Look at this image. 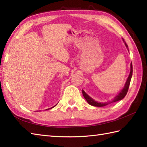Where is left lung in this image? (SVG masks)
Listing matches in <instances>:
<instances>
[{
    "label": "left lung",
    "mask_w": 147,
    "mask_h": 147,
    "mask_svg": "<svg viewBox=\"0 0 147 147\" xmlns=\"http://www.w3.org/2000/svg\"><path fill=\"white\" fill-rule=\"evenodd\" d=\"M124 41V40H123ZM124 43H125V45L126 47L127 48L128 47H127V45L126 44V43L124 42ZM132 74H133V65L132 63H131V71H130V73H129V75L127 78V80L126 82L125 85H124V88L122 90V91L119 93V95H117L112 100V101L109 102L107 103H98L97 102L95 101L94 100L92 99L91 97H90V96L86 94V93L85 92V91L83 90H82V93H83V95L84 96V98L86 99V100L87 101V102L90 105H93V106H95V107H104L105 105H107L109 104H111L112 102H117L119 100H121L123 99L124 96H125L127 94V91H128V89H129V84H130V82H131V77H132Z\"/></svg>",
    "instance_id": "8db88e82"
}]
</instances>
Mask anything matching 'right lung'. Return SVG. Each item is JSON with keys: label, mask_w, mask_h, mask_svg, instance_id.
I'll return each instance as SVG.
<instances>
[{"label": "right lung", "mask_w": 147, "mask_h": 147, "mask_svg": "<svg viewBox=\"0 0 147 147\" xmlns=\"http://www.w3.org/2000/svg\"><path fill=\"white\" fill-rule=\"evenodd\" d=\"M51 108H49V109H46V110H49V109H51Z\"/></svg>", "instance_id": "right-lung-1"}]
</instances>
